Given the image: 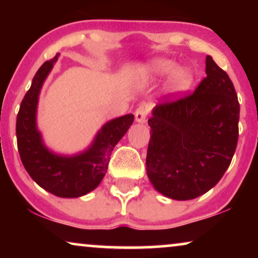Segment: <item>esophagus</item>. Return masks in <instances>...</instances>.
<instances>
[{
  "label": "esophagus",
  "instance_id": "1",
  "mask_svg": "<svg viewBox=\"0 0 258 258\" xmlns=\"http://www.w3.org/2000/svg\"><path fill=\"white\" fill-rule=\"evenodd\" d=\"M151 110V107L148 103L141 104L135 111V119L137 122H144L147 118V115L149 114Z\"/></svg>",
  "mask_w": 258,
  "mask_h": 258
}]
</instances>
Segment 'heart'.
<instances>
[{
  "label": "heart",
  "mask_w": 258,
  "mask_h": 258,
  "mask_svg": "<svg viewBox=\"0 0 258 258\" xmlns=\"http://www.w3.org/2000/svg\"><path fill=\"white\" fill-rule=\"evenodd\" d=\"M176 68H177L176 63L169 61V59H156L151 64V69L157 75L163 76L172 73L170 81H169L171 89L184 90L189 87L190 82H191V75H190L188 70Z\"/></svg>",
  "instance_id": "obj_1"
}]
</instances>
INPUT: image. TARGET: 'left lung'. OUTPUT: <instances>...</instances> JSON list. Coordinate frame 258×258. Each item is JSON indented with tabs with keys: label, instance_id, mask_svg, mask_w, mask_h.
I'll return each instance as SVG.
<instances>
[{
	"label": "left lung",
	"instance_id": "left-lung-1",
	"mask_svg": "<svg viewBox=\"0 0 258 258\" xmlns=\"http://www.w3.org/2000/svg\"><path fill=\"white\" fill-rule=\"evenodd\" d=\"M206 74L192 93L177 98L172 94L148 119V177L172 200H192L209 191L237 147L239 103L234 84L210 56Z\"/></svg>",
	"mask_w": 258,
	"mask_h": 258
}]
</instances>
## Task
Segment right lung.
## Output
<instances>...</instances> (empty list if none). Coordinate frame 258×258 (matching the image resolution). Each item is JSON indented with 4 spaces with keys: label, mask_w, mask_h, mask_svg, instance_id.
<instances>
[{
    "label": "right lung",
    "mask_w": 258,
    "mask_h": 258,
    "mask_svg": "<svg viewBox=\"0 0 258 258\" xmlns=\"http://www.w3.org/2000/svg\"><path fill=\"white\" fill-rule=\"evenodd\" d=\"M57 58L56 54L40 67L21 102L16 118L17 148L27 172L38 185L58 197L73 199L86 195L100 184L114 147L133 124L134 115H124L104 124L83 154L64 157L50 153L36 129V108L42 84Z\"/></svg>",
    "instance_id": "1"
}]
</instances>
